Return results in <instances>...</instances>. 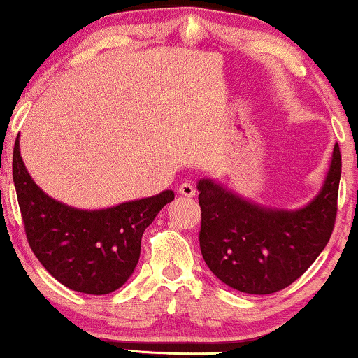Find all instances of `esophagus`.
Wrapping results in <instances>:
<instances>
[{"label":"esophagus","instance_id":"1","mask_svg":"<svg viewBox=\"0 0 358 358\" xmlns=\"http://www.w3.org/2000/svg\"><path fill=\"white\" fill-rule=\"evenodd\" d=\"M178 192H180V195H183V196H195V187H193V183H190V182H183L182 185H180Z\"/></svg>","mask_w":358,"mask_h":358}]
</instances>
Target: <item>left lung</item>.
Masks as SVG:
<instances>
[{
	"label": "left lung",
	"instance_id": "1",
	"mask_svg": "<svg viewBox=\"0 0 358 358\" xmlns=\"http://www.w3.org/2000/svg\"><path fill=\"white\" fill-rule=\"evenodd\" d=\"M342 156L335 145L318 195L298 210L268 208L210 178L200 180V250L205 264L234 289L271 294L285 289L315 262L334 232Z\"/></svg>",
	"mask_w": 358,
	"mask_h": 358
}]
</instances>
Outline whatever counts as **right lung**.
<instances>
[{
  "mask_svg": "<svg viewBox=\"0 0 358 358\" xmlns=\"http://www.w3.org/2000/svg\"><path fill=\"white\" fill-rule=\"evenodd\" d=\"M13 182L28 244L57 281L85 294H109L134 273L143 232L175 199L165 190L155 196L101 210H80L57 202L34 182L13 150Z\"/></svg>",
  "mask_w": 358,
  "mask_h": 358,
  "instance_id": "add662e5",
  "label": "right lung"
}]
</instances>
